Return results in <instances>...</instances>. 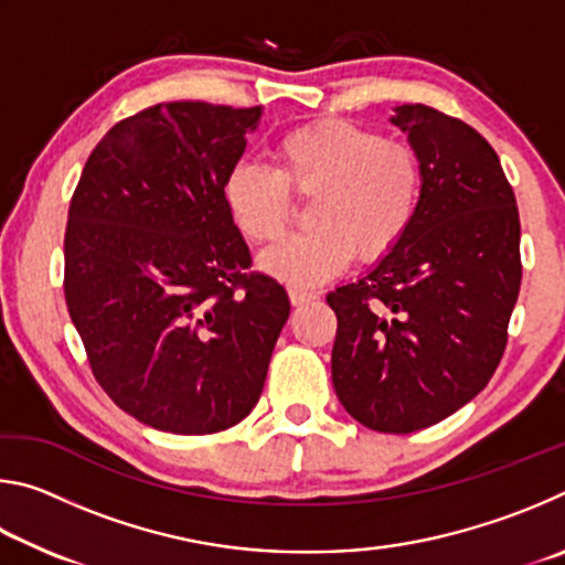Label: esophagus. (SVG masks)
Wrapping results in <instances>:
<instances>
[{"label":"esophagus","instance_id":"34e87169","mask_svg":"<svg viewBox=\"0 0 565 565\" xmlns=\"http://www.w3.org/2000/svg\"><path fill=\"white\" fill-rule=\"evenodd\" d=\"M289 299H291L294 306H301V303H306V301L317 299V294L306 291V289H299V286H291V289H289Z\"/></svg>","mask_w":565,"mask_h":565}]
</instances>
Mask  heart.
<instances>
[{"mask_svg": "<svg viewBox=\"0 0 565 565\" xmlns=\"http://www.w3.org/2000/svg\"><path fill=\"white\" fill-rule=\"evenodd\" d=\"M274 167L242 161L224 196L252 244L276 242L291 222V196H313V228L262 254V269L294 286H313L347 269L353 252L379 262L414 224L424 169L416 149L347 119H319L274 141Z\"/></svg>", "mask_w": 565, "mask_h": 565, "instance_id": "obj_1", "label": "heart"}]
</instances>
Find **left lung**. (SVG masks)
Returning a JSON list of instances; mask_svg holds the SVG:
<instances>
[{
    "mask_svg": "<svg viewBox=\"0 0 565 565\" xmlns=\"http://www.w3.org/2000/svg\"><path fill=\"white\" fill-rule=\"evenodd\" d=\"M424 169L406 236L359 281L327 294L339 329L331 379L349 414L381 434L451 416L499 369L521 289V222L499 154L426 104L391 117Z\"/></svg>",
    "mask_w": 565,
    "mask_h": 565,
    "instance_id": "8db88e82",
    "label": "left lung"
}]
</instances>
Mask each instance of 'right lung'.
<instances>
[{
	"label": "right lung",
	"mask_w": 565,
	"mask_h": 565,
	"mask_svg": "<svg viewBox=\"0 0 565 565\" xmlns=\"http://www.w3.org/2000/svg\"><path fill=\"white\" fill-rule=\"evenodd\" d=\"M262 107L154 104L104 134L64 234V296L94 379L169 434L238 424L262 396L289 296L248 271L224 184Z\"/></svg>",
	"instance_id": "obj_1"
}]
</instances>
